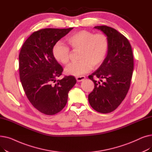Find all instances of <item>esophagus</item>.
Masks as SVG:
<instances>
[{
    "instance_id": "1",
    "label": "esophagus",
    "mask_w": 152,
    "mask_h": 152,
    "mask_svg": "<svg viewBox=\"0 0 152 152\" xmlns=\"http://www.w3.org/2000/svg\"><path fill=\"white\" fill-rule=\"evenodd\" d=\"M86 78V77L84 76H77L76 77V80L77 82H80V81H83L84 79Z\"/></svg>"
}]
</instances>
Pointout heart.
I'll use <instances>...</instances> for the list:
<instances>
[{"instance_id":"1","label":"heart","mask_w":152,"mask_h":152,"mask_svg":"<svg viewBox=\"0 0 152 152\" xmlns=\"http://www.w3.org/2000/svg\"><path fill=\"white\" fill-rule=\"evenodd\" d=\"M66 41L74 52H79L80 60L66 67L65 71L68 75L78 76L86 74L92 67H99L105 59L108 50V40L105 34L81 30L69 36ZM52 54L55 59L63 65H66L69 61V48L60 42L53 45Z\"/></svg>"}]
</instances>
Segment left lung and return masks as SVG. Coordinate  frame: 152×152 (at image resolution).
<instances>
[{
  "label": "left lung",
  "mask_w": 152,
  "mask_h": 152,
  "mask_svg": "<svg viewBox=\"0 0 152 152\" xmlns=\"http://www.w3.org/2000/svg\"><path fill=\"white\" fill-rule=\"evenodd\" d=\"M94 28L107 36L108 50L100 67L89 76L94 83V89L89 94L88 99L95 111L108 113L118 108L128 92L134 69V57L128 39L117 30L105 25ZM94 77L99 78L102 83L97 82Z\"/></svg>",
  "instance_id": "8db88e82"
}]
</instances>
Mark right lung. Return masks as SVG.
Masks as SVG:
<instances>
[{"mask_svg": "<svg viewBox=\"0 0 152 152\" xmlns=\"http://www.w3.org/2000/svg\"><path fill=\"white\" fill-rule=\"evenodd\" d=\"M72 29L35 31L24 42L19 54L20 77L26 97L35 108L47 115L57 114L65 107L68 92L76 83L72 76L57 80L63 69L52 54L53 45Z\"/></svg>", "mask_w": 152, "mask_h": 152, "instance_id": "obj_1", "label": "right lung"}]
</instances>
